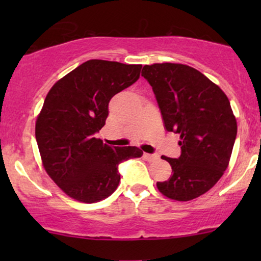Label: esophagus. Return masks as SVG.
Listing matches in <instances>:
<instances>
[{
  "label": "esophagus",
  "instance_id": "34e87169",
  "mask_svg": "<svg viewBox=\"0 0 261 261\" xmlns=\"http://www.w3.org/2000/svg\"><path fill=\"white\" fill-rule=\"evenodd\" d=\"M144 156L148 160V162H154V160L159 159V156L156 154H149V153H145Z\"/></svg>",
  "mask_w": 261,
  "mask_h": 261
}]
</instances>
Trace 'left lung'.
Instances as JSON below:
<instances>
[{"label": "left lung", "mask_w": 261, "mask_h": 261, "mask_svg": "<svg viewBox=\"0 0 261 261\" xmlns=\"http://www.w3.org/2000/svg\"><path fill=\"white\" fill-rule=\"evenodd\" d=\"M141 76L152 87L166 130L180 135V155L162 156L173 174L156 188L176 201L199 197L229 163L238 132L229 99L204 74L183 64L145 65Z\"/></svg>", "instance_id": "8db88e82"}]
</instances>
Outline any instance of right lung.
I'll use <instances>...</instances> for the list:
<instances>
[{
	"instance_id": "obj_1",
	"label": "right lung",
	"mask_w": 261,
	"mask_h": 261,
	"mask_svg": "<svg viewBox=\"0 0 261 261\" xmlns=\"http://www.w3.org/2000/svg\"><path fill=\"white\" fill-rule=\"evenodd\" d=\"M141 67L88 60L46 96L35 139L46 172L70 197L84 203L107 198L120 183V164L142 155L135 146L110 147L96 138L106 124L110 99L139 80Z\"/></svg>"
}]
</instances>
